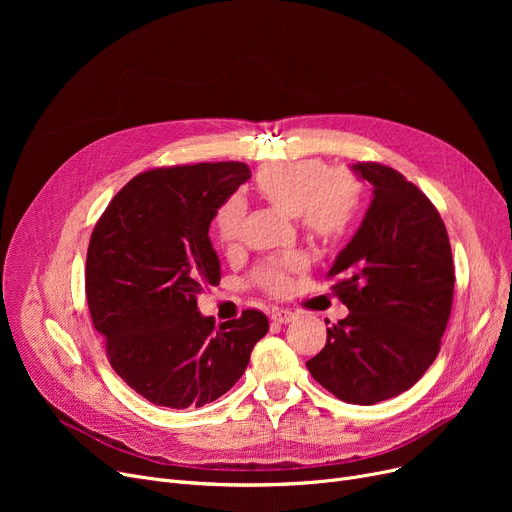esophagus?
Returning a JSON list of instances; mask_svg holds the SVG:
<instances>
[{
    "mask_svg": "<svg viewBox=\"0 0 512 512\" xmlns=\"http://www.w3.org/2000/svg\"><path fill=\"white\" fill-rule=\"evenodd\" d=\"M272 319L278 321V324H288V321L294 319V313L290 309H284V307H276L272 309Z\"/></svg>",
    "mask_w": 512,
    "mask_h": 512,
    "instance_id": "34e87169",
    "label": "esophagus"
}]
</instances>
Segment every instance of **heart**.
<instances>
[{
  "mask_svg": "<svg viewBox=\"0 0 512 512\" xmlns=\"http://www.w3.org/2000/svg\"><path fill=\"white\" fill-rule=\"evenodd\" d=\"M259 195L286 215H297L301 228L319 240L338 238L359 205V182L342 168L326 170L319 159H294L265 166L255 178ZM245 205L240 197H228L213 218V230L224 247H234L240 236ZM299 265L297 255L261 261L251 280L270 294H280L288 284V272Z\"/></svg>",
  "mask_w": 512,
  "mask_h": 512,
  "instance_id": "1",
  "label": "heart"
}]
</instances>
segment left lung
<instances>
[{"instance_id":"obj_1","label":"left lung","mask_w":512,"mask_h":512,"mask_svg":"<svg viewBox=\"0 0 512 512\" xmlns=\"http://www.w3.org/2000/svg\"><path fill=\"white\" fill-rule=\"evenodd\" d=\"M353 170L373 184V201L328 278L348 315L328 328L307 361L336 398L373 405L409 390L440 353L454 294V265L436 205L378 161Z\"/></svg>"}]
</instances>
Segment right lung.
Segmentation results:
<instances>
[{
  "instance_id": "obj_1",
  "label": "right lung",
  "mask_w": 512,
  "mask_h": 512,
  "mask_svg": "<svg viewBox=\"0 0 512 512\" xmlns=\"http://www.w3.org/2000/svg\"><path fill=\"white\" fill-rule=\"evenodd\" d=\"M249 178L240 161L153 168L124 184L93 228L85 270L93 326L114 371L153 405L220 398L270 330L259 309L220 328L197 309L199 294L220 282L209 224Z\"/></svg>"
}]
</instances>
